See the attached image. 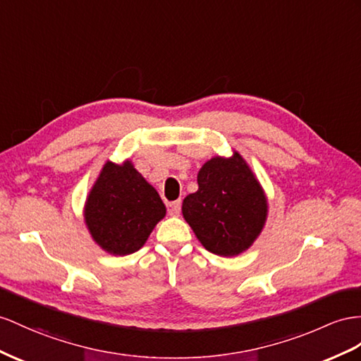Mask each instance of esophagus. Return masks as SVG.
<instances>
[{"mask_svg": "<svg viewBox=\"0 0 361 361\" xmlns=\"http://www.w3.org/2000/svg\"><path fill=\"white\" fill-rule=\"evenodd\" d=\"M180 212H181V201L178 200V201L171 202V204H169V215L171 216H178Z\"/></svg>", "mask_w": 361, "mask_h": 361, "instance_id": "esophagus-1", "label": "esophagus"}]
</instances>
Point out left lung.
Instances as JSON below:
<instances>
[{
  "label": "left lung",
  "mask_w": 361,
  "mask_h": 361,
  "mask_svg": "<svg viewBox=\"0 0 361 361\" xmlns=\"http://www.w3.org/2000/svg\"><path fill=\"white\" fill-rule=\"evenodd\" d=\"M198 190L183 201V216L206 250L238 256L262 232L269 204L241 154L214 157L198 172Z\"/></svg>",
  "instance_id": "1"
}]
</instances>
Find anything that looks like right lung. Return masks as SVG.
<instances>
[{"label": "right lung", "mask_w": 361, "mask_h": 361, "mask_svg": "<svg viewBox=\"0 0 361 361\" xmlns=\"http://www.w3.org/2000/svg\"><path fill=\"white\" fill-rule=\"evenodd\" d=\"M164 215L159 192L129 160L122 164L105 163L84 209L90 235L114 256L140 250Z\"/></svg>", "instance_id": "1"}]
</instances>
